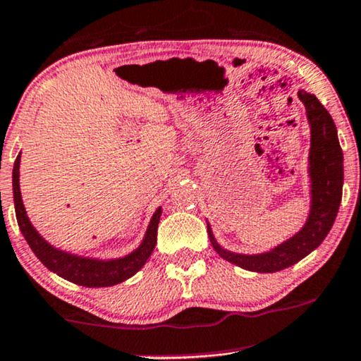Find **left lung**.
I'll return each mask as SVG.
<instances>
[{
	"label": "left lung",
	"instance_id": "left-lung-1",
	"mask_svg": "<svg viewBox=\"0 0 361 361\" xmlns=\"http://www.w3.org/2000/svg\"><path fill=\"white\" fill-rule=\"evenodd\" d=\"M300 102L305 104L312 130L310 147V181H312V207L305 226L290 240L283 241L267 253L241 255L228 252L214 240L212 226L208 236L214 252L226 262L257 273H275L298 263L318 248L335 223L343 191V152H341L336 126L325 106L314 94L298 91Z\"/></svg>",
	"mask_w": 361,
	"mask_h": 361
}]
</instances>
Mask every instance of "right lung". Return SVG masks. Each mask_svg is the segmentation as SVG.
I'll return each mask as SVG.
<instances>
[{"label":"right lung","mask_w":361,"mask_h":361,"mask_svg":"<svg viewBox=\"0 0 361 361\" xmlns=\"http://www.w3.org/2000/svg\"><path fill=\"white\" fill-rule=\"evenodd\" d=\"M20 158L21 157L18 154L15 166H13V198H15L18 226H20L25 240L28 241L30 248L33 250V253L48 270H51L68 281L76 283V285L88 286V288H99V286L118 285V283L128 280L143 268L149 255L153 253L154 245H157V231L159 216H161V208L154 212L141 245L126 257L116 259H94L61 252V250L49 245L35 230V226L31 225L28 216H26V209L23 207L20 191Z\"/></svg>","instance_id":"add662e5"}]
</instances>
